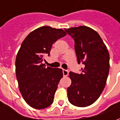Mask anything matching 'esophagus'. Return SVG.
I'll list each match as a JSON object with an SVG mask.
<instances>
[{"instance_id":"obj_1","label":"esophagus","mask_w":120,"mask_h":120,"mask_svg":"<svg viewBox=\"0 0 120 120\" xmlns=\"http://www.w3.org/2000/svg\"><path fill=\"white\" fill-rule=\"evenodd\" d=\"M63 75H64V76H67L68 75V73H69V71L68 70H65V69H63L62 70Z\"/></svg>"}]
</instances>
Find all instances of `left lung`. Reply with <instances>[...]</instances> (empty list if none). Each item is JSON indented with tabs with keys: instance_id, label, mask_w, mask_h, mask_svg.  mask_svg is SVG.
<instances>
[{
	"instance_id": "obj_1",
	"label": "left lung",
	"mask_w": 120,
	"mask_h": 120,
	"mask_svg": "<svg viewBox=\"0 0 120 120\" xmlns=\"http://www.w3.org/2000/svg\"><path fill=\"white\" fill-rule=\"evenodd\" d=\"M75 40L78 64L82 63L81 74L69 73L71 84L68 88L71 104L85 107L94 103L105 86L109 72V53L100 36L87 26L65 29Z\"/></svg>"
}]
</instances>
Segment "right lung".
<instances>
[{"instance_id":"add662e5","label":"right lung","mask_w":120,"mask_h":120,"mask_svg":"<svg viewBox=\"0 0 120 120\" xmlns=\"http://www.w3.org/2000/svg\"><path fill=\"white\" fill-rule=\"evenodd\" d=\"M66 34L62 29L38 27L26 37L18 51L15 71L19 87L24 100L33 108L45 109L53 102L62 69L45 68L42 62L44 54L49 55L53 43Z\"/></svg>"}]
</instances>
